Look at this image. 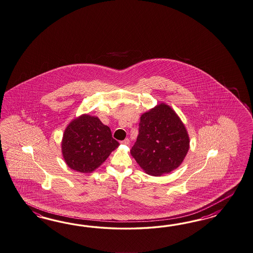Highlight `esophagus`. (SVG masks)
<instances>
[{"mask_svg": "<svg viewBox=\"0 0 253 253\" xmlns=\"http://www.w3.org/2000/svg\"><path fill=\"white\" fill-rule=\"evenodd\" d=\"M129 139L128 138H126L125 140H123V141H121V144H123V145H128L129 144Z\"/></svg>", "mask_w": 253, "mask_h": 253, "instance_id": "1", "label": "esophagus"}]
</instances>
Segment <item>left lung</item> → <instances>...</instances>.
I'll list each match as a JSON object with an SVG mask.
<instances>
[{
    "mask_svg": "<svg viewBox=\"0 0 253 253\" xmlns=\"http://www.w3.org/2000/svg\"><path fill=\"white\" fill-rule=\"evenodd\" d=\"M189 148L184 124L169 105L161 103L141 115L130 153L146 173L162 176L181 165Z\"/></svg>",
    "mask_w": 253,
    "mask_h": 253,
    "instance_id": "left-lung-1",
    "label": "left lung"
}]
</instances>
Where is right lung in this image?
I'll return each mask as SVG.
<instances>
[{"label":"right lung","mask_w":253,"mask_h":253,"mask_svg":"<svg viewBox=\"0 0 253 253\" xmlns=\"http://www.w3.org/2000/svg\"><path fill=\"white\" fill-rule=\"evenodd\" d=\"M118 146L109 126L97 117L84 114L67 126L61 141V152L68 167L79 172L91 173Z\"/></svg>","instance_id":"1"}]
</instances>
